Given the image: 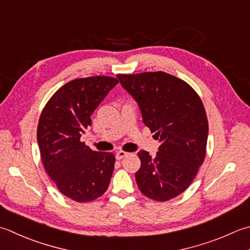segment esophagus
<instances>
[{"label":"esophagus","mask_w":250,"mask_h":250,"mask_svg":"<svg viewBox=\"0 0 250 250\" xmlns=\"http://www.w3.org/2000/svg\"><path fill=\"white\" fill-rule=\"evenodd\" d=\"M128 155H129V153H126V151L119 150V151H117V153H116V159L120 160V159H122V158L125 157V156H128Z\"/></svg>","instance_id":"34e87169"}]
</instances>
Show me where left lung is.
Here are the masks:
<instances>
[{"label":"left lung","instance_id":"1","mask_svg":"<svg viewBox=\"0 0 250 250\" xmlns=\"http://www.w3.org/2000/svg\"><path fill=\"white\" fill-rule=\"evenodd\" d=\"M117 78L160 142L154 158L139 151L135 180L140 190L158 202L178 196L193 182L206 155L208 121L202 101L187 82L163 71Z\"/></svg>","mask_w":250,"mask_h":250}]
</instances>
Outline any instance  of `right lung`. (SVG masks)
<instances>
[{
    "mask_svg": "<svg viewBox=\"0 0 250 250\" xmlns=\"http://www.w3.org/2000/svg\"><path fill=\"white\" fill-rule=\"evenodd\" d=\"M118 80L97 76L66 83L44 107L38 144L46 173L65 196L86 203L108 188L115 156L94 151L80 141L91 116Z\"/></svg>",
    "mask_w": 250,
    "mask_h": 250,
    "instance_id": "obj_1",
    "label": "right lung"
}]
</instances>
